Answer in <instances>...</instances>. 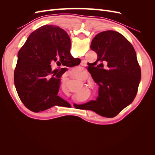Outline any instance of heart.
Listing matches in <instances>:
<instances>
[{"label":"heart","mask_w":155,"mask_h":155,"mask_svg":"<svg viewBox=\"0 0 155 155\" xmlns=\"http://www.w3.org/2000/svg\"><path fill=\"white\" fill-rule=\"evenodd\" d=\"M73 74L75 77L78 78V79H83L85 77V76H87V75H85V74H83L81 70H78L76 68H74Z\"/></svg>","instance_id":"1"}]
</instances>
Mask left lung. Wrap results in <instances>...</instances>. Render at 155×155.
I'll list each match as a JSON object with an SVG mask.
<instances>
[{
  "label": "left lung",
  "instance_id": "left-lung-1",
  "mask_svg": "<svg viewBox=\"0 0 155 155\" xmlns=\"http://www.w3.org/2000/svg\"><path fill=\"white\" fill-rule=\"evenodd\" d=\"M91 48L97 59L88 70L99 85V94L96 101L83 105L100 116L113 118L137 96L141 79L137 54L123 35L112 30L97 34Z\"/></svg>",
  "mask_w": 155,
  "mask_h": 155
}]
</instances>
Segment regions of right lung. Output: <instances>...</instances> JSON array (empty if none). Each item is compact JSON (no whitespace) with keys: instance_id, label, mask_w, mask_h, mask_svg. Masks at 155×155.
Listing matches in <instances>:
<instances>
[{"instance_id":"add662e5","label":"right lung","mask_w":155,"mask_h":155,"mask_svg":"<svg viewBox=\"0 0 155 155\" xmlns=\"http://www.w3.org/2000/svg\"><path fill=\"white\" fill-rule=\"evenodd\" d=\"M70 48L66 31L58 26L45 25L33 31L18 51L14 84L29 110L39 112L68 104L58 96L61 77L67 68L58 71L51 65L71 67L80 63V59L70 54Z\"/></svg>"}]
</instances>
